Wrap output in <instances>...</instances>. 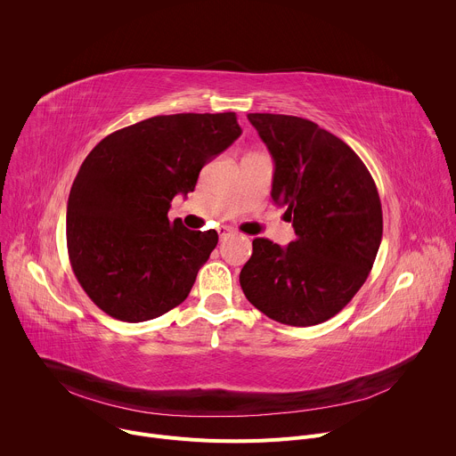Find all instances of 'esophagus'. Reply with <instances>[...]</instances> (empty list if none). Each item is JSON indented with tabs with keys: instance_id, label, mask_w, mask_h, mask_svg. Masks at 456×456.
<instances>
[{
	"instance_id": "1",
	"label": "esophagus",
	"mask_w": 456,
	"mask_h": 456,
	"mask_svg": "<svg viewBox=\"0 0 456 456\" xmlns=\"http://www.w3.org/2000/svg\"><path fill=\"white\" fill-rule=\"evenodd\" d=\"M218 234H220V238H222V240H225V238L232 236V231H231L229 227H220V229H218Z\"/></svg>"
}]
</instances>
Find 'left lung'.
<instances>
[{
	"mask_svg": "<svg viewBox=\"0 0 456 456\" xmlns=\"http://www.w3.org/2000/svg\"><path fill=\"white\" fill-rule=\"evenodd\" d=\"M274 160L273 200L296 240L252 241L240 273L245 297L267 317L312 327L341 312L366 281L382 238L375 182L341 139L294 115L248 113Z\"/></svg>",
	"mask_w": 456,
	"mask_h": 456,
	"instance_id": "left-lung-1",
	"label": "left lung"
}]
</instances>
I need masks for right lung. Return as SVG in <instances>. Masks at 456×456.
Returning <instances> with one entry per match:
<instances>
[{
  "label": "right lung",
  "instance_id": "obj_1",
  "mask_svg": "<svg viewBox=\"0 0 456 456\" xmlns=\"http://www.w3.org/2000/svg\"><path fill=\"white\" fill-rule=\"evenodd\" d=\"M240 135L234 111L159 115L90 151L70 189L67 245L77 281L102 312L141 322L189 296L218 232L171 224L167 211Z\"/></svg>",
  "mask_w": 456,
  "mask_h": 456
}]
</instances>
